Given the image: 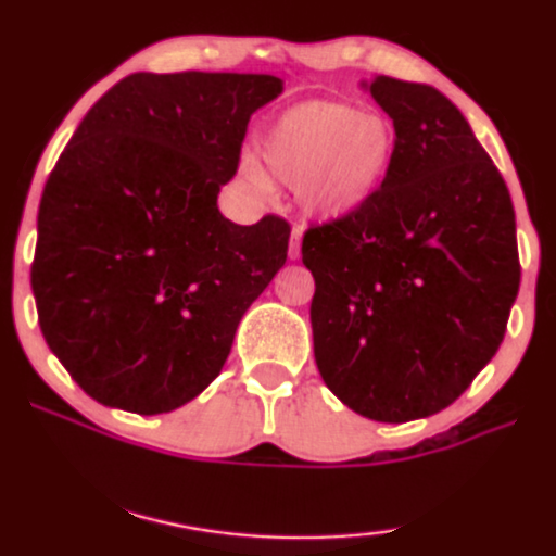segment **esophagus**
I'll list each match as a JSON object with an SVG mask.
<instances>
[{
  "label": "esophagus",
  "instance_id": "34e87169",
  "mask_svg": "<svg viewBox=\"0 0 556 556\" xmlns=\"http://www.w3.org/2000/svg\"><path fill=\"white\" fill-rule=\"evenodd\" d=\"M301 227H295L293 229V235H291V244H288V257H291V261H295V257L301 255Z\"/></svg>",
  "mask_w": 556,
  "mask_h": 556
}]
</instances>
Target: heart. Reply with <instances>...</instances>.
Segmentation results:
<instances>
[{
  "mask_svg": "<svg viewBox=\"0 0 556 556\" xmlns=\"http://www.w3.org/2000/svg\"><path fill=\"white\" fill-rule=\"evenodd\" d=\"M265 161L280 181L299 189L304 204L321 216H344L365 204L388 178L395 129L380 114L342 102L295 104L265 137ZM244 178L268 189L255 161L242 163Z\"/></svg>",
  "mask_w": 556,
  "mask_h": 556,
  "instance_id": "1",
  "label": "heart"
}]
</instances>
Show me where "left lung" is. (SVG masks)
<instances>
[{"label": "left lung", "mask_w": 556, "mask_h": 556, "mask_svg": "<svg viewBox=\"0 0 556 556\" xmlns=\"http://www.w3.org/2000/svg\"><path fill=\"white\" fill-rule=\"evenodd\" d=\"M395 129L380 189L312 225L314 357L355 414L403 424L439 414L498 352L521 263L508 186L442 91L372 76Z\"/></svg>", "instance_id": "8db88e82"}]
</instances>
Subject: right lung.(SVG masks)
Masks as SVG:
<instances>
[{
  "label": "right lung",
  "instance_id": "1",
  "mask_svg": "<svg viewBox=\"0 0 556 556\" xmlns=\"http://www.w3.org/2000/svg\"><path fill=\"white\" fill-rule=\"evenodd\" d=\"M268 74H129L50 170L30 283L40 331L104 406L165 414L204 391L237 324L288 257L291 225L216 206Z\"/></svg>",
  "mask_w": 556,
  "mask_h": 556
}]
</instances>
